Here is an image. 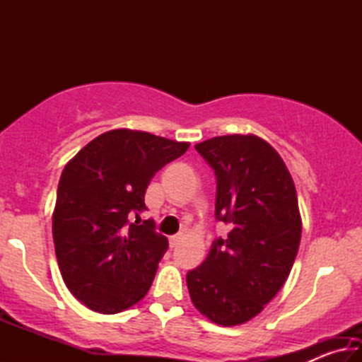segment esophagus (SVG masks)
Listing matches in <instances>:
<instances>
[{
  "label": "esophagus",
  "instance_id": "34e87169",
  "mask_svg": "<svg viewBox=\"0 0 362 362\" xmlns=\"http://www.w3.org/2000/svg\"><path fill=\"white\" fill-rule=\"evenodd\" d=\"M180 241H182V235H175V236H170L169 238V246H170V249H174V247H177L180 244Z\"/></svg>",
  "mask_w": 362,
  "mask_h": 362
}]
</instances>
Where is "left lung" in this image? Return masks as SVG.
Returning a JSON list of instances; mask_svg holds the SVG:
<instances>
[{"label": "left lung", "instance_id": "1", "mask_svg": "<svg viewBox=\"0 0 362 362\" xmlns=\"http://www.w3.org/2000/svg\"><path fill=\"white\" fill-rule=\"evenodd\" d=\"M216 174V218L228 236L187 273L193 305L220 326L252 320L279 292L298 252L302 218L281 156L255 136H222L194 145Z\"/></svg>", "mask_w": 362, "mask_h": 362}]
</instances>
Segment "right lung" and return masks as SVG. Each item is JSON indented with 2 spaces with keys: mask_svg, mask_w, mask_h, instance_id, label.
I'll return each instance as SVG.
<instances>
[{
  "mask_svg": "<svg viewBox=\"0 0 362 362\" xmlns=\"http://www.w3.org/2000/svg\"><path fill=\"white\" fill-rule=\"evenodd\" d=\"M189 144L115 129L95 137L64 168L52 236L66 287L88 308L115 315L145 297L168 238L146 211L145 192L159 169Z\"/></svg>",
  "mask_w": 362,
  "mask_h": 362,
  "instance_id": "1",
  "label": "right lung"
}]
</instances>
